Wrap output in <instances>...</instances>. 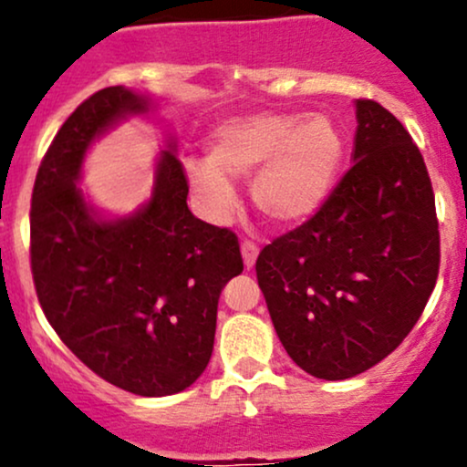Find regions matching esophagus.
<instances>
[{
    "mask_svg": "<svg viewBox=\"0 0 467 467\" xmlns=\"http://www.w3.org/2000/svg\"><path fill=\"white\" fill-rule=\"evenodd\" d=\"M241 256H244V265L250 270V267H254L256 256H259V245L252 244V241H244L241 244Z\"/></svg>",
    "mask_w": 467,
    "mask_h": 467,
    "instance_id": "1",
    "label": "esophagus"
}]
</instances>
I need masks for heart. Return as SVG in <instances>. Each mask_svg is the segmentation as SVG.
<instances>
[{
    "mask_svg": "<svg viewBox=\"0 0 467 467\" xmlns=\"http://www.w3.org/2000/svg\"><path fill=\"white\" fill-rule=\"evenodd\" d=\"M342 158L345 136L329 116L264 111L222 122L208 158L186 160L184 173L213 222H223L237 202L230 180L254 174L250 195L256 211L276 226H294L327 202Z\"/></svg>",
    "mask_w": 467,
    "mask_h": 467,
    "instance_id": "obj_1",
    "label": "heart"
}]
</instances>
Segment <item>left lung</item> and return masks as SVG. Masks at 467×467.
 I'll use <instances>...</instances> for the list:
<instances>
[{
    "instance_id": "8db88e82",
    "label": "left lung",
    "mask_w": 467,
    "mask_h": 467,
    "mask_svg": "<svg viewBox=\"0 0 467 467\" xmlns=\"http://www.w3.org/2000/svg\"><path fill=\"white\" fill-rule=\"evenodd\" d=\"M353 166L312 219L261 250L256 278L278 340L303 371L347 379L401 345L439 275L426 164L404 125L356 100Z\"/></svg>"
}]
</instances>
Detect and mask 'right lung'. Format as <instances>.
Segmentation results:
<instances>
[{"mask_svg": "<svg viewBox=\"0 0 467 467\" xmlns=\"http://www.w3.org/2000/svg\"><path fill=\"white\" fill-rule=\"evenodd\" d=\"M151 109V99L114 85L63 122L32 189L30 265L47 323L85 367L133 395L164 398L208 367L219 294L244 261L233 230L189 211L175 142L136 213L103 219L85 202L77 182L92 142Z\"/></svg>", "mask_w": 467, "mask_h": 467, "instance_id": "obj_1", "label": "right lung"}]
</instances>
